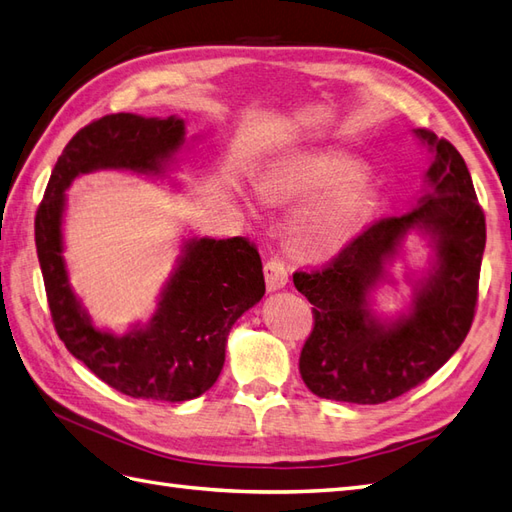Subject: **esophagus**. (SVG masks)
Here are the masks:
<instances>
[{
  "mask_svg": "<svg viewBox=\"0 0 512 512\" xmlns=\"http://www.w3.org/2000/svg\"><path fill=\"white\" fill-rule=\"evenodd\" d=\"M264 277H266V288L272 290H281L285 283L290 279V268L285 266V261L279 257H272L266 261L264 266Z\"/></svg>",
  "mask_w": 512,
  "mask_h": 512,
  "instance_id": "34e87169",
  "label": "esophagus"
}]
</instances>
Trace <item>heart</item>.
I'll return each mask as SVG.
<instances>
[{
  "label": "heart",
  "instance_id": "obj_1",
  "mask_svg": "<svg viewBox=\"0 0 512 512\" xmlns=\"http://www.w3.org/2000/svg\"><path fill=\"white\" fill-rule=\"evenodd\" d=\"M362 176L364 165L344 154L303 152L261 174L255 192L272 209H294L310 201L292 220L290 240L305 257L329 259L355 240L371 207Z\"/></svg>",
  "mask_w": 512,
  "mask_h": 512
}]
</instances>
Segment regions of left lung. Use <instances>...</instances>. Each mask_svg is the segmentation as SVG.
Returning a JSON list of instances; mask_svg holds the SVG:
<instances>
[{
    "mask_svg": "<svg viewBox=\"0 0 512 512\" xmlns=\"http://www.w3.org/2000/svg\"><path fill=\"white\" fill-rule=\"evenodd\" d=\"M434 161L430 189L401 216L382 218L316 270L292 279L314 314L299 371L314 395L347 403H384L432 377L467 338L486 244L484 211L460 152L425 128L414 130ZM431 235L435 266L415 291L406 317L386 324L367 307V292L408 230Z\"/></svg>",
    "mask_w": 512,
    "mask_h": 512,
    "instance_id": "obj_1",
    "label": "left lung"
}]
</instances>
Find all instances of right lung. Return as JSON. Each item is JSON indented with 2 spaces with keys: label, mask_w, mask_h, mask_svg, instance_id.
I'll return each mask as SVG.
<instances>
[{
  "label": "right lung",
  "mask_w": 512,
  "mask_h": 512,
  "mask_svg": "<svg viewBox=\"0 0 512 512\" xmlns=\"http://www.w3.org/2000/svg\"><path fill=\"white\" fill-rule=\"evenodd\" d=\"M178 117L104 115L80 128L58 157L34 218V240L47 305L67 351L122 395L152 401H189L209 390L224 366L233 323L266 292L257 246L246 237H194L178 257L146 327L126 336L95 329L71 292L63 259L65 189L93 170L161 174L183 146Z\"/></svg>",
  "instance_id": "obj_1"
}]
</instances>
